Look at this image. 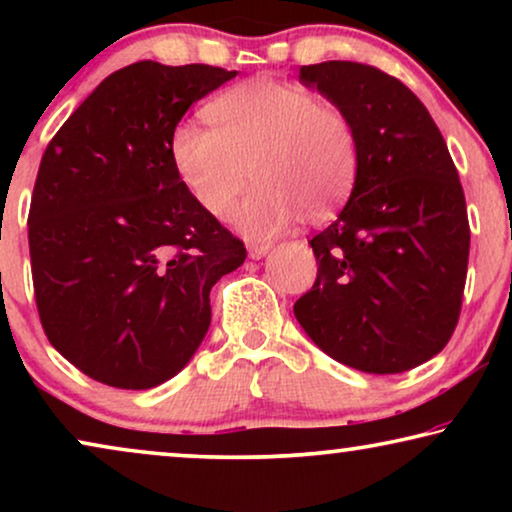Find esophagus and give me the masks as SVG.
<instances>
[{
    "label": "esophagus",
    "instance_id": "1",
    "mask_svg": "<svg viewBox=\"0 0 512 512\" xmlns=\"http://www.w3.org/2000/svg\"><path fill=\"white\" fill-rule=\"evenodd\" d=\"M247 249H249V258H251V261H261V258L270 251V244H256V242H251Z\"/></svg>",
    "mask_w": 512,
    "mask_h": 512
}]
</instances>
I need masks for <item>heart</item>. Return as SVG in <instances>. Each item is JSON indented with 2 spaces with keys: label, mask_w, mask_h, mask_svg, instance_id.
<instances>
[{
  "label": "heart",
  "mask_w": 512,
  "mask_h": 512,
  "mask_svg": "<svg viewBox=\"0 0 512 512\" xmlns=\"http://www.w3.org/2000/svg\"><path fill=\"white\" fill-rule=\"evenodd\" d=\"M212 125L179 123L170 156L181 184L214 219H228L256 177L235 221L251 240H268L298 214L324 219L352 193L359 139L338 104L296 83L251 79L209 107ZM252 172L249 173L248 170Z\"/></svg>",
  "instance_id": "obj_1"
}]
</instances>
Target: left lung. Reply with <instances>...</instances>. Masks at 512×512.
<instances>
[{"mask_svg": "<svg viewBox=\"0 0 512 512\" xmlns=\"http://www.w3.org/2000/svg\"><path fill=\"white\" fill-rule=\"evenodd\" d=\"M300 81L352 118L359 172L338 219L310 240L317 282L293 314L331 359L405 373L433 359L459 319L471 230L457 167L394 76L328 60L300 67Z\"/></svg>", "mask_w": 512, "mask_h": 512, "instance_id": "left-lung-1", "label": "left lung"}]
</instances>
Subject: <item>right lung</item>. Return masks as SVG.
Instances as JSON below:
<instances>
[{
  "instance_id": "1",
  "label": "right lung",
  "mask_w": 512,
  "mask_h": 512,
  "mask_svg": "<svg viewBox=\"0 0 512 512\" xmlns=\"http://www.w3.org/2000/svg\"><path fill=\"white\" fill-rule=\"evenodd\" d=\"M235 76L153 60L118 69L41 158L27 221L41 326L97 382L139 391L177 375L212 324L209 291L247 258L170 156L191 104Z\"/></svg>"
}]
</instances>
